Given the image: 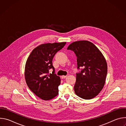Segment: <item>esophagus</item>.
I'll use <instances>...</instances> for the list:
<instances>
[{
    "label": "esophagus",
    "mask_w": 126,
    "mask_h": 126,
    "mask_svg": "<svg viewBox=\"0 0 126 126\" xmlns=\"http://www.w3.org/2000/svg\"><path fill=\"white\" fill-rule=\"evenodd\" d=\"M67 76H61V78H62V79H65V78L67 77Z\"/></svg>",
    "instance_id": "1"
}]
</instances>
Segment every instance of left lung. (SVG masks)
I'll list each match as a JSON object with an SVG mask.
<instances>
[{
	"mask_svg": "<svg viewBox=\"0 0 126 126\" xmlns=\"http://www.w3.org/2000/svg\"><path fill=\"white\" fill-rule=\"evenodd\" d=\"M67 49L75 53L77 68H83L80 73H76L74 87L75 94L86 100L95 97L105 83L107 64L105 57L93 43L86 40L72 43Z\"/></svg>",
	"mask_w": 126,
	"mask_h": 126,
	"instance_id": "1",
	"label": "left lung"
}]
</instances>
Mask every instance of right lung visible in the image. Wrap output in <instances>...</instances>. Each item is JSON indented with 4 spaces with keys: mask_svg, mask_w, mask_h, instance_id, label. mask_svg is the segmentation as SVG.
Instances as JSON below:
<instances>
[{
    "mask_svg": "<svg viewBox=\"0 0 126 126\" xmlns=\"http://www.w3.org/2000/svg\"><path fill=\"white\" fill-rule=\"evenodd\" d=\"M66 43L41 44L32 50L26 61L25 67L26 84L32 92L43 100H50L58 94L61 80L60 77L55 74L52 60ZM51 68L53 72L49 74Z\"/></svg>",
    "mask_w": 126,
    "mask_h": 126,
    "instance_id": "right-lung-1",
    "label": "right lung"
}]
</instances>
